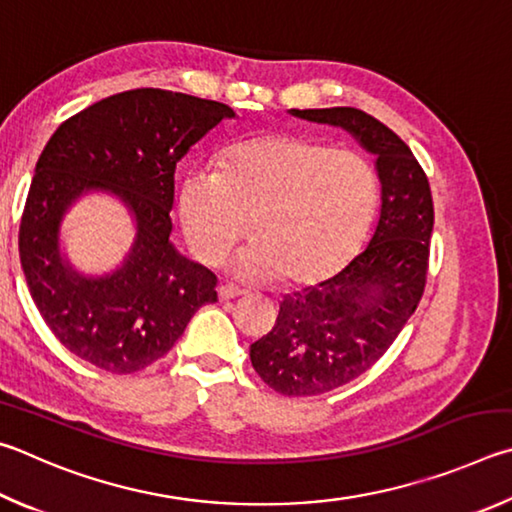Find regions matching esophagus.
<instances>
[{
    "instance_id": "34e87169",
    "label": "esophagus",
    "mask_w": 512,
    "mask_h": 512,
    "mask_svg": "<svg viewBox=\"0 0 512 512\" xmlns=\"http://www.w3.org/2000/svg\"><path fill=\"white\" fill-rule=\"evenodd\" d=\"M242 294H245V290H240V288H233V285H220V288H218V297H220L222 301H227V299H236V297H242Z\"/></svg>"
}]
</instances>
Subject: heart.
Returning a JSON list of instances; mask_svg holds the SVG:
<instances>
[{"label":"heart","mask_w":512,"mask_h":512,"mask_svg":"<svg viewBox=\"0 0 512 512\" xmlns=\"http://www.w3.org/2000/svg\"><path fill=\"white\" fill-rule=\"evenodd\" d=\"M378 182L351 150L299 134H267L236 143L220 173L188 170L179 184L186 240L206 263H218L247 231L231 272L247 281L281 274L288 285H310L351 261L371 227Z\"/></svg>","instance_id":"1"}]
</instances>
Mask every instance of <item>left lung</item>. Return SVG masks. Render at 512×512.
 Masks as SVG:
<instances>
[{
	"label": "left lung",
	"instance_id": "8db88e82",
	"mask_svg": "<svg viewBox=\"0 0 512 512\" xmlns=\"http://www.w3.org/2000/svg\"><path fill=\"white\" fill-rule=\"evenodd\" d=\"M346 130L375 157L380 218L344 270L285 294L270 333L249 346L251 366L283 396H319L355 380L387 353L425 290L434 204L425 170L387 125L355 107L290 110Z\"/></svg>",
	"mask_w": 512,
	"mask_h": 512
}]
</instances>
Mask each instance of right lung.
<instances>
[{
	"label": "right lung",
	"instance_id": "1",
	"mask_svg": "<svg viewBox=\"0 0 512 512\" xmlns=\"http://www.w3.org/2000/svg\"><path fill=\"white\" fill-rule=\"evenodd\" d=\"M229 105L168 89H130L89 105L53 132L35 164L20 224V261L44 324L80 360L116 375L146 369L218 301L215 274L170 242L175 166ZM103 192L131 213L124 261L85 275L61 251V222L80 196Z\"/></svg>",
	"mask_w": 512,
	"mask_h": 512
}]
</instances>
